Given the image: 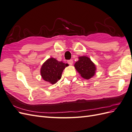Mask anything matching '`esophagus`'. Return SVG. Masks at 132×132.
<instances>
[{
    "label": "esophagus",
    "instance_id": "obj_1",
    "mask_svg": "<svg viewBox=\"0 0 132 132\" xmlns=\"http://www.w3.org/2000/svg\"><path fill=\"white\" fill-rule=\"evenodd\" d=\"M68 63L69 64V65H72L73 63V60L70 59V60H68Z\"/></svg>",
    "mask_w": 132,
    "mask_h": 132
}]
</instances>
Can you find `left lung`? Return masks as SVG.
Returning a JSON list of instances; mask_svg holds the SVG:
<instances>
[{"label": "left lung", "mask_w": 132, "mask_h": 132, "mask_svg": "<svg viewBox=\"0 0 132 132\" xmlns=\"http://www.w3.org/2000/svg\"><path fill=\"white\" fill-rule=\"evenodd\" d=\"M75 67L81 76L86 79L91 78L95 74V65L87 56L79 57V60L75 63Z\"/></svg>", "instance_id": "1"}]
</instances>
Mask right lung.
Returning <instances> with one entry per match:
<instances>
[{
    "label": "right lung",
    "mask_w": 132,
    "mask_h": 132,
    "mask_svg": "<svg viewBox=\"0 0 132 132\" xmlns=\"http://www.w3.org/2000/svg\"><path fill=\"white\" fill-rule=\"evenodd\" d=\"M68 65V64L59 62L53 57L47 59L41 68V75L44 80L51 84H55L62 77L64 68Z\"/></svg>",
    "instance_id": "obj_1"
}]
</instances>
